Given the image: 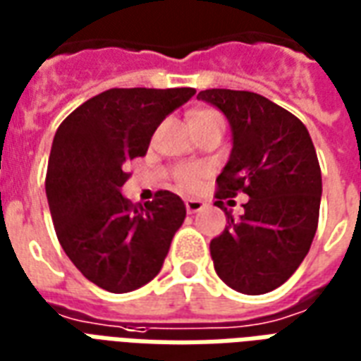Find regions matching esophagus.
Segmentation results:
<instances>
[{"instance_id":"obj_1","label":"esophagus","mask_w":361,"mask_h":361,"mask_svg":"<svg viewBox=\"0 0 361 361\" xmlns=\"http://www.w3.org/2000/svg\"><path fill=\"white\" fill-rule=\"evenodd\" d=\"M184 206H186V212L188 213H196V212H200V209H204L206 202H204V200H198V198H186L184 200Z\"/></svg>"}]
</instances>
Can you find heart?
Segmentation results:
<instances>
[{"label": "heart", "mask_w": 361, "mask_h": 361, "mask_svg": "<svg viewBox=\"0 0 361 361\" xmlns=\"http://www.w3.org/2000/svg\"><path fill=\"white\" fill-rule=\"evenodd\" d=\"M207 119H223V117L215 109H200V111H194L190 115V123ZM204 177H206V169L202 165H183L177 169V184L184 190L196 188Z\"/></svg>", "instance_id": "heart-1"}]
</instances>
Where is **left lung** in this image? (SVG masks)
Listing matches in <instances>:
<instances>
[{
	"instance_id": "8db88e82",
	"label": "left lung",
	"mask_w": 361,
	"mask_h": 361,
	"mask_svg": "<svg viewBox=\"0 0 361 361\" xmlns=\"http://www.w3.org/2000/svg\"><path fill=\"white\" fill-rule=\"evenodd\" d=\"M198 99L225 113L233 149L217 177L215 206L227 227L209 244L219 279L242 294H265L290 279L310 252L321 204V169L304 123L267 97L212 88ZM248 193L235 220L222 200Z\"/></svg>"
}]
</instances>
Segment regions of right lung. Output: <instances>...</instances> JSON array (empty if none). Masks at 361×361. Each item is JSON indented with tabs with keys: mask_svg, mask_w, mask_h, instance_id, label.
Instances as JSON below:
<instances>
[{
	"mask_svg": "<svg viewBox=\"0 0 361 361\" xmlns=\"http://www.w3.org/2000/svg\"><path fill=\"white\" fill-rule=\"evenodd\" d=\"M194 88H111L84 102L55 133L46 196L55 235L94 285L123 294L161 271L186 217L184 202L155 192L144 206L121 194L126 161L146 155L155 128Z\"/></svg>",
	"mask_w": 361,
	"mask_h": 361,
	"instance_id": "right-lung-1",
	"label": "right lung"
}]
</instances>
